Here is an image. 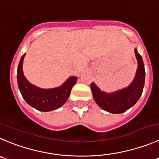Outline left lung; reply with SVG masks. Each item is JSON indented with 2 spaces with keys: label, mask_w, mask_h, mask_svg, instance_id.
I'll return each mask as SVG.
<instances>
[{
  "label": "left lung",
  "mask_w": 159,
  "mask_h": 159,
  "mask_svg": "<svg viewBox=\"0 0 159 159\" xmlns=\"http://www.w3.org/2000/svg\"><path fill=\"white\" fill-rule=\"evenodd\" d=\"M134 51L138 66L135 78L129 87L114 93H105L101 91L93 83L90 85L95 102L105 111L114 114L125 112L134 106L141 96L145 80L144 65L137 49Z\"/></svg>",
  "instance_id": "left-lung-1"
}]
</instances>
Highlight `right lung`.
Masks as SVG:
<instances>
[{"label": "right lung", "instance_id": "right-lung-1", "mask_svg": "<svg viewBox=\"0 0 159 159\" xmlns=\"http://www.w3.org/2000/svg\"><path fill=\"white\" fill-rule=\"evenodd\" d=\"M25 54L19 61L17 71L19 89L27 104L41 111H50L62 106L70 95L71 90L77 81V77L71 76L59 87L42 89L30 84L23 74L22 63Z\"/></svg>", "mask_w": 159, "mask_h": 159}]
</instances>
